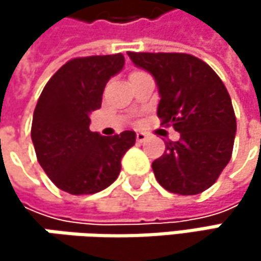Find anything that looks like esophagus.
I'll use <instances>...</instances> for the list:
<instances>
[{
    "instance_id": "1",
    "label": "esophagus",
    "mask_w": 261,
    "mask_h": 261,
    "mask_svg": "<svg viewBox=\"0 0 261 261\" xmlns=\"http://www.w3.org/2000/svg\"><path fill=\"white\" fill-rule=\"evenodd\" d=\"M146 139H148V136H146L145 133H137V134H136V140H137L139 143H142V142H145Z\"/></svg>"
}]
</instances>
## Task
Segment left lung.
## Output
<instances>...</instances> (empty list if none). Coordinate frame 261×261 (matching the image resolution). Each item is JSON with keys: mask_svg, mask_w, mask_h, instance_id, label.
Wrapping results in <instances>:
<instances>
[{"mask_svg": "<svg viewBox=\"0 0 261 261\" xmlns=\"http://www.w3.org/2000/svg\"><path fill=\"white\" fill-rule=\"evenodd\" d=\"M128 56L155 79L162 125L180 133V140L166 142L165 154L152 162L157 181L178 195L207 190L233 154L236 116L225 84L190 54L130 51Z\"/></svg>", "mask_w": 261, "mask_h": 261, "instance_id": "8db88e82", "label": "left lung"}]
</instances>
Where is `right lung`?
<instances>
[{"label": "right lung", "mask_w": 261, "mask_h": 261, "mask_svg": "<svg viewBox=\"0 0 261 261\" xmlns=\"http://www.w3.org/2000/svg\"><path fill=\"white\" fill-rule=\"evenodd\" d=\"M119 54L66 62L43 87L34 109L31 140L45 174L71 195L104 190L121 172V160L136 142L134 131L110 137L89 130L107 81L124 68Z\"/></svg>", "instance_id": "1"}]
</instances>
